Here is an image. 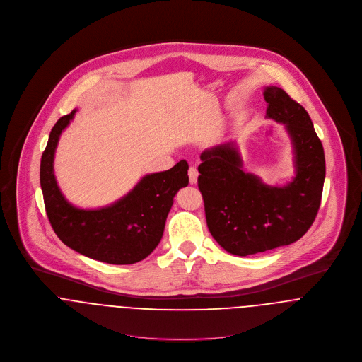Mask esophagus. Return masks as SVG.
<instances>
[{"mask_svg":"<svg viewBox=\"0 0 362 362\" xmlns=\"http://www.w3.org/2000/svg\"><path fill=\"white\" fill-rule=\"evenodd\" d=\"M188 175H189V182H191V184H197V181H198V175H199L198 168H197L195 165H191V167H189V170H188Z\"/></svg>","mask_w":362,"mask_h":362,"instance_id":"esophagus-1","label":"esophagus"}]
</instances>
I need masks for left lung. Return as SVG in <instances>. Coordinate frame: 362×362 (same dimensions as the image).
I'll return each mask as SVG.
<instances>
[{
  "label": "left lung",
  "mask_w": 362,
  "mask_h": 362,
  "mask_svg": "<svg viewBox=\"0 0 362 362\" xmlns=\"http://www.w3.org/2000/svg\"><path fill=\"white\" fill-rule=\"evenodd\" d=\"M266 115L286 124L296 155V178L286 187L264 185L245 173L234 142L206 149L198 167L207 228L227 252L248 257L298 241L320 206L325 152L307 110L283 89L263 92Z\"/></svg>",
  "instance_id": "obj_1"
}]
</instances>
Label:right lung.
Instances as JSON below:
<instances>
[{"label": "right lung", "mask_w": 362, "mask_h": 362, "mask_svg": "<svg viewBox=\"0 0 362 362\" xmlns=\"http://www.w3.org/2000/svg\"><path fill=\"white\" fill-rule=\"evenodd\" d=\"M76 110L52 127L40 163V185L46 213L57 237L71 250L110 264H131L149 257L160 243L175 194L188 185V163L145 175L111 206L83 210L72 206L54 177V153L61 132Z\"/></svg>", "instance_id": "obj_1"}]
</instances>
